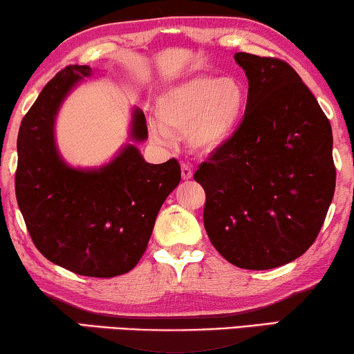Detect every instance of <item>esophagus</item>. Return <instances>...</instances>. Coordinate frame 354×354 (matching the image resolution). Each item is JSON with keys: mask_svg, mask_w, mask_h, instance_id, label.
<instances>
[{"mask_svg": "<svg viewBox=\"0 0 354 354\" xmlns=\"http://www.w3.org/2000/svg\"><path fill=\"white\" fill-rule=\"evenodd\" d=\"M182 178L183 180H190L193 178V169L188 164H182Z\"/></svg>", "mask_w": 354, "mask_h": 354, "instance_id": "1", "label": "esophagus"}]
</instances>
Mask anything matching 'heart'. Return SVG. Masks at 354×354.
Returning a JSON list of instances; mask_svg holds the SVG:
<instances>
[{
	"label": "heart",
	"instance_id": "obj_1",
	"mask_svg": "<svg viewBox=\"0 0 354 354\" xmlns=\"http://www.w3.org/2000/svg\"><path fill=\"white\" fill-rule=\"evenodd\" d=\"M248 88L235 77L193 75L169 86L154 104L158 122L149 124V135L159 143L171 135H185L187 147L200 156H211L225 148L243 124Z\"/></svg>",
	"mask_w": 354,
	"mask_h": 354
}]
</instances>
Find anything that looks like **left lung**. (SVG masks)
I'll use <instances>...</instances> for the list:
<instances>
[{
	"label": "left lung",
	"mask_w": 354,
	"mask_h": 354,
	"mask_svg": "<svg viewBox=\"0 0 354 354\" xmlns=\"http://www.w3.org/2000/svg\"><path fill=\"white\" fill-rule=\"evenodd\" d=\"M248 106L235 138L203 162L205 229L236 268L274 269L314 243L335 192L332 127L287 62L236 53Z\"/></svg>",
	"instance_id": "1"
}]
</instances>
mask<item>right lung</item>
<instances>
[{"mask_svg": "<svg viewBox=\"0 0 354 354\" xmlns=\"http://www.w3.org/2000/svg\"><path fill=\"white\" fill-rule=\"evenodd\" d=\"M96 71L69 66L48 82L17 135L16 196L38 251L88 277H115L142 258L166 198L180 182V164H149L137 148L148 138L143 111L132 108L129 143L98 167H75L56 142L61 106Z\"/></svg>", "mask_w": 354, "mask_h": 354, "instance_id": "right-lung-1", "label": "right lung"}]
</instances>
